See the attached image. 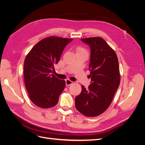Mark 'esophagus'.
Wrapping results in <instances>:
<instances>
[{
    "label": "esophagus",
    "instance_id": "34e87169",
    "mask_svg": "<svg viewBox=\"0 0 145 145\" xmlns=\"http://www.w3.org/2000/svg\"><path fill=\"white\" fill-rule=\"evenodd\" d=\"M72 83H73V82H72L71 80H70L69 79L66 80V86H67L72 85Z\"/></svg>",
    "mask_w": 145,
    "mask_h": 145
}]
</instances>
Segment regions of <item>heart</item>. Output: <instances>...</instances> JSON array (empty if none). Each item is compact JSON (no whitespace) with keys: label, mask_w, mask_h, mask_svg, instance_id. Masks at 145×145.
<instances>
[{"label":"heart","mask_w":145,"mask_h":145,"mask_svg":"<svg viewBox=\"0 0 145 145\" xmlns=\"http://www.w3.org/2000/svg\"><path fill=\"white\" fill-rule=\"evenodd\" d=\"M77 50V52H78V51H85V52H86V50L83 47H78Z\"/></svg>","instance_id":"heart-1"}]
</instances>
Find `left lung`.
Segmentation results:
<instances>
[{"label": "left lung", "mask_w": 145, "mask_h": 145, "mask_svg": "<svg viewBox=\"0 0 145 145\" xmlns=\"http://www.w3.org/2000/svg\"><path fill=\"white\" fill-rule=\"evenodd\" d=\"M91 48L89 65L91 83L75 99L77 111L87 117H96L104 112L111 103L120 85V74L117 54L100 37L82 39Z\"/></svg>", "instance_id": "left-lung-1"}]
</instances>
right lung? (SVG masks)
<instances>
[{"label": "right lung", "mask_w": 145, "mask_h": 145, "mask_svg": "<svg viewBox=\"0 0 145 145\" xmlns=\"http://www.w3.org/2000/svg\"><path fill=\"white\" fill-rule=\"evenodd\" d=\"M72 40L56 36L42 39L27 55L24 76L26 88L31 102L42 108H50L57 103L65 81L54 74L65 47Z\"/></svg>", "instance_id": "obj_1"}]
</instances>
